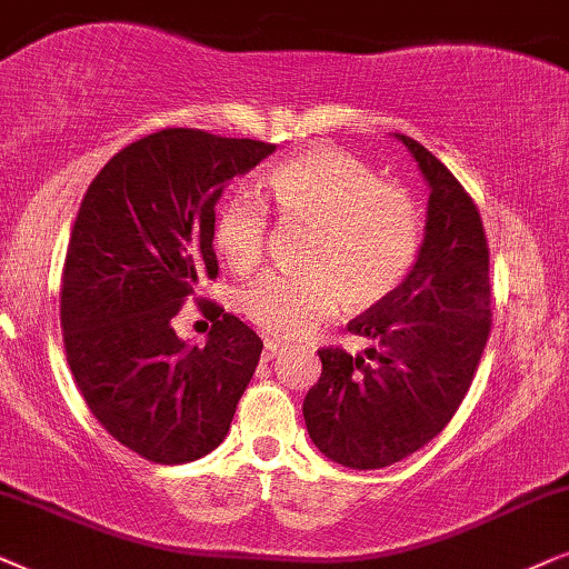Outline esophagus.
Instances as JSON below:
<instances>
[{"label": "esophagus", "mask_w": 569, "mask_h": 569, "mask_svg": "<svg viewBox=\"0 0 569 569\" xmlns=\"http://www.w3.org/2000/svg\"><path fill=\"white\" fill-rule=\"evenodd\" d=\"M278 356V343H272V340H264V348H262V361H272Z\"/></svg>", "instance_id": "34e87169"}]
</instances>
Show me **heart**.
Returning a JSON list of instances; mask_svg holds the SVG:
<instances>
[{
	"instance_id": "obj_1",
	"label": "heart",
	"mask_w": 569,
	"mask_h": 569,
	"mask_svg": "<svg viewBox=\"0 0 569 569\" xmlns=\"http://www.w3.org/2000/svg\"><path fill=\"white\" fill-rule=\"evenodd\" d=\"M264 197L283 221L305 223L293 276L257 278L237 297L244 320L272 340L305 338L336 315L380 305L403 283L421 249V213L406 187L380 181L346 150L317 146L280 161L264 179ZM268 208L252 192H233L218 208L213 239L233 272L262 260Z\"/></svg>"
}]
</instances>
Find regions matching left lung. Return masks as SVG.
<instances>
[{"instance_id": "obj_1", "label": "left lung", "mask_w": 569, "mask_h": 569, "mask_svg": "<svg viewBox=\"0 0 569 569\" xmlns=\"http://www.w3.org/2000/svg\"><path fill=\"white\" fill-rule=\"evenodd\" d=\"M429 184L427 229L411 272L348 322L372 340L363 356L320 348L322 375L305 398L315 448L353 471L398 463L448 427L491 330L489 244L479 208L448 166L396 134Z\"/></svg>"}]
</instances>
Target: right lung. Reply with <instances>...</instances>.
<instances>
[{
	"label": "right lung",
	"instance_id": "1",
	"mask_svg": "<svg viewBox=\"0 0 569 569\" xmlns=\"http://www.w3.org/2000/svg\"><path fill=\"white\" fill-rule=\"evenodd\" d=\"M276 146L161 130L90 181L62 272V330L90 413L150 463L208 456L226 439L262 340L213 301L202 348L171 328L202 278L218 276L216 202Z\"/></svg>",
	"mask_w": 569,
	"mask_h": 569
}]
</instances>
